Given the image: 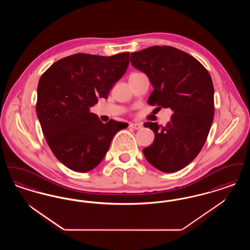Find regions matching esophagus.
Returning <instances> with one entry per match:
<instances>
[{
  "label": "esophagus",
  "instance_id": "34e87169",
  "mask_svg": "<svg viewBox=\"0 0 250 250\" xmlns=\"http://www.w3.org/2000/svg\"><path fill=\"white\" fill-rule=\"evenodd\" d=\"M129 126L134 129H141L143 127V125L140 123H133V124H130Z\"/></svg>",
  "mask_w": 250,
  "mask_h": 250
}]
</instances>
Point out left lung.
Listing matches in <instances>:
<instances>
[{
    "mask_svg": "<svg viewBox=\"0 0 250 250\" xmlns=\"http://www.w3.org/2000/svg\"><path fill=\"white\" fill-rule=\"evenodd\" d=\"M130 62L154 87L148 103L173 111L165 126L144 124L154 131L155 141L143 155L157 169L175 172L195 159L208 137L214 112L212 78L196 58L168 46L133 52Z\"/></svg>",
    "mask_w": 250,
    "mask_h": 250,
    "instance_id": "8db88e82",
    "label": "left lung"
}]
</instances>
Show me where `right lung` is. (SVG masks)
<instances>
[{
    "mask_svg": "<svg viewBox=\"0 0 250 250\" xmlns=\"http://www.w3.org/2000/svg\"><path fill=\"white\" fill-rule=\"evenodd\" d=\"M128 64L129 52L109 57L77 53L57 61L41 76L36 114L53 155L72 170L95 168L114 135L128 126L113 120L103 124L90 111L99 97L107 98Z\"/></svg>",
    "mask_w": 250,
    "mask_h": 250,
    "instance_id": "1",
    "label": "right lung"
}]
</instances>
